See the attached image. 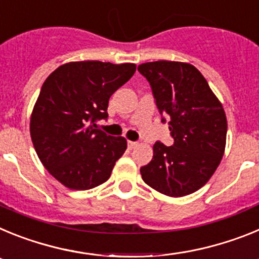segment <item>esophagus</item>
<instances>
[{
	"label": "esophagus",
	"instance_id": "1",
	"mask_svg": "<svg viewBox=\"0 0 259 259\" xmlns=\"http://www.w3.org/2000/svg\"><path fill=\"white\" fill-rule=\"evenodd\" d=\"M137 145H139V144H137L136 141H128V149H130V150L135 149Z\"/></svg>",
	"mask_w": 259,
	"mask_h": 259
}]
</instances>
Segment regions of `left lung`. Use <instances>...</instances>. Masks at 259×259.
<instances>
[{
  "mask_svg": "<svg viewBox=\"0 0 259 259\" xmlns=\"http://www.w3.org/2000/svg\"><path fill=\"white\" fill-rule=\"evenodd\" d=\"M150 83L159 113L170 118L172 146L155 143L143 180L157 192L183 197L206 184L224 154L227 118L218 97L194 66L146 62L137 67ZM164 122V119H162Z\"/></svg>",
  "mask_w": 259,
  "mask_h": 259,
  "instance_id": "left-lung-1",
  "label": "left lung"
}]
</instances>
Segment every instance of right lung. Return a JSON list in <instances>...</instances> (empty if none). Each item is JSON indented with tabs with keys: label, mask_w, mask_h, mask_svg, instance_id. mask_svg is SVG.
<instances>
[{
	"label": "right lung",
	"mask_w": 259,
	"mask_h": 259,
	"mask_svg": "<svg viewBox=\"0 0 259 259\" xmlns=\"http://www.w3.org/2000/svg\"><path fill=\"white\" fill-rule=\"evenodd\" d=\"M135 71L134 63L68 62L41 87L29 123L32 143L41 163L68 189L106 182L127 149L124 137L109 136L96 122L107 118L109 98Z\"/></svg>",
	"instance_id": "right-lung-1"
}]
</instances>
